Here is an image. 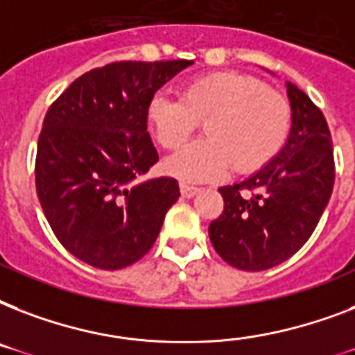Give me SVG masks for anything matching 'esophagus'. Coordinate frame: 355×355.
I'll return each instance as SVG.
<instances>
[{
	"instance_id": "obj_1",
	"label": "esophagus",
	"mask_w": 355,
	"mask_h": 355,
	"mask_svg": "<svg viewBox=\"0 0 355 355\" xmlns=\"http://www.w3.org/2000/svg\"><path fill=\"white\" fill-rule=\"evenodd\" d=\"M200 189L195 188V186H188V184H180V193H182V197H193V195L199 193Z\"/></svg>"
}]
</instances>
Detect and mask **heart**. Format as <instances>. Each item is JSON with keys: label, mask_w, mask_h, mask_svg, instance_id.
<instances>
[{"label": "heart", "mask_w": 355, "mask_h": 355, "mask_svg": "<svg viewBox=\"0 0 355 355\" xmlns=\"http://www.w3.org/2000/svg\"><path fill=\"white\" fill-rule=\"evenodd\" d=\"M205 121V139L164 164L167 175L197 184L223 178L230 169H263L291 132V103L256 77L221 71L182 85L177 97L155 94L145 105V125L164 149H178Z\"/></svg>", "instance_id": "1"}]
</instances>
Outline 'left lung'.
Here are the masks:
<instances>
[{
    "label": "left lung",
    "instance_id": "left-lung-1",
    "mask_svg": "<svg viewBox=\"0 0 355 355\" xmlns=\"http://www.w3.org/2000/svg\"><path fill=\"white\" fill-rule=\"evenodd\" d=\"M293 127L286 147L247 180L219 188L225 208L208 234L217 254L241 270H265L298 252L331 197L336 162L324 114L287 83Z\"/></svg>",
    "mask_w": 355,
    "mask_h": 355
}]
</instances>
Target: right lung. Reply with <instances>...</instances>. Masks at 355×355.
Returning a JSON list of instances; mask_svg holds the SVG:
<instances>
[{"label":"right lung","instance_id":"add662e5","mask_svg":"<svg viewBox=\"0 0 355 355\" xmlns=\"http://www.w3.org/2000/svg\"><path fill=\"white\" fill-rule=\"evenodd\" d=\"M191 64L110 62L75 79L47 110L36 147V193L53 234L85 263L105 270L136 263L180 197L175 178L132 182L158 162L145 105Z\"/></svg>","mask_w":355,"mask_h":355}]
</instances>
